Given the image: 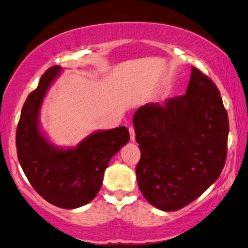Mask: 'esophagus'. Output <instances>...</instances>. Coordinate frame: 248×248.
Returning <instances> with one entry per match:
<instances>
[{"instance_id": "obj_1", "label": "esophagus", "mask_w": 248, "mask_h": 248, "mask_svg": "<svg viewBox=\"0 0 248 248\" xmlns=\"http://www.w3.org/2000/svg\"><path fill=\"white\" fill-rule=\"evenodd\" d=\"M129 131H130V139H131V141H135L136 140L135 129H133V127H129Z\"/></svg>"}]
</instances>
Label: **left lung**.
I'll use <instances>...</instances> for the list:
<instances>
[{
  "instance_id": "left-lung-1",
  "label": "left lung",
  "mask_w": 248,
  "mask_h": 248,
  "mask_svg": "<svg viewBox=\"0 0 248 248\" xmlns=\"http://www.w3.org/2000/svg\"><path fill=\"white\" fill-rule=\"evenodd\" d=\"M140 150L136 174L152 206L171 212L202 196L226 161L229 116L216 84L192 68L186 93L133 116Z\"/></svg>"
}]
</instances>
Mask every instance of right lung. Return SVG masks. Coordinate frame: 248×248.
<instances>
[{
	"mask_svg": "<svg viewBox=\"0 0 248 248\" xmlns=\"http://www.w3.org/2000/svg\"><path fill=\"white\" fill-rule=\"evenodd\" d=\"M62 68L51 66L28 96L16 131L18 161L29 183L50 204L62 208L87 205L101 190L111 158L127 144L125 126L96 131L75 147H58L41 130L40 111L50 85Z\"/></svg>",
	"mask_w": 248,
	"mask_h": 248,
	"instance_id": "right-lung-1",
	"label": "right lung"
}]
</instances>
